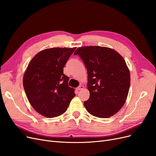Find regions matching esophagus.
Returning <instances> with one entry per match:
<instances>
[{
	"instance_id": "1",
	"label": "esophagus",
	"mask_w": 156,
	"mask_h": 156,
	"mask_svg": "<svg viewBox=\"0 0 156 156\" xmlns=\"http://www.w3.org/2000/svg\"><path fill=\"white\" fill-rule=\"evenodd\" d=\"M83 88H84V86L80 85L79 87H78L77 88V90H82V89H83Z\"/></svg>"
}]
</instances>
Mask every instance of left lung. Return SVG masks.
Segmentation results:
<instances>
[{"mask_svg":"<svg viewBox=\"0 0 156 156\" xmlns=\"http://www.w3.org/2000/svg\"><path fill=\"white\" fill-rule=\"evenodd\" d=\"M87 69L90 98L84 102L91 115L108 118L125 103L130 84V71L122 57L110 48L80 47L75 51Z\"/></svg>","mask_w":156,"mask_h":156,"instance_id":"left-lung-1","label":"left lung"}]
</instances>
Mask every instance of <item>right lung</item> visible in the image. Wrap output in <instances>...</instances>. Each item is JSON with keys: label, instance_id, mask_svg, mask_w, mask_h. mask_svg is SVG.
Returning <instances> with one entry per match:
<instances>
[{"label": "right lung", "instance_id": "obj_1", "mask_svg": "<svg viewBox=\"0 0 156 156\" xmlns=\"http://www.w3.org/2000/svg\"><path fill=\"white\" fill-rule=\"evenodd\" d=\"M76 48L41 51L30 62L23 77L25 93L32 107L48 118L59 116L76 96L63 68Z\"/></svg>", "mask_w": 156, "mask_h": 156}]
</instances>
